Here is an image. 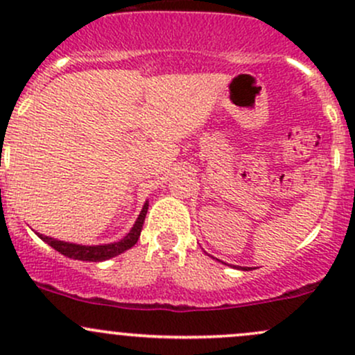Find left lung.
Here are the masks:
<instances>
[{"label": "left lung", "instance_id": "left-lung-1", "mask_svg": "<svg viewBox=\"0 0 355 355\" xmlns=\"http://www.w3.org/2000/svg\"><path fill=\"white\" fill-rule=\"evenodd\" d=\"M243 270H244V268H243Z\"/></svg>", "mask_w": 355, "mask_h": 355}]
</instances>
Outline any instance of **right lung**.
I'll return each mask as SVG.
<instances>
[{
	"label": "right lung",
	"mask_w": 355,
	"mask_h": 355,
	"mask_svg": "<svg viewBox=\"0 0 355 355\" xmlns=\"http://www.w3.org/2000/svg\"><path fill=\"white\" fill-rule=\"evenodd\" d=\"M146 212H148V202H145V205H143L141 212H139L138 219H136L133 227H131V231L128 232L123 239L118 241V243L101 244V246H83V244H73V243H65V241L53 239V237L38 234V232L37 234L42 241H45L49 246H52L55 251L60 252V254L67 256V258L79 259V261H106L121 254V252L128 251V249L133 248L135 244L138 243Z\"/></svg>",
	"instance_id": "1"
}]
</instances>
